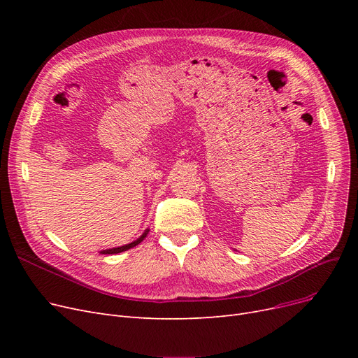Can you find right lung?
Returning <instances> with one entry per match:
<instances>
[{
	"label": "right lung",
	"instance_id": "right-lung-1",
	"mask_svg": "<svg viewBox=\"0 0 358 358\" xmlns=\"http://www.w3.org/2000/svg\"><path fill=\"white\" fill-rule=\"evenodd\" d=\"M149 234V229H145V232L138 238L135 239L134 242L130 243H126V245H122V247H117V248H108V250H103L100 251V254H104V255H113V254H119V252H123V251H127L130 248H135L136 245H139V243L146 238V235Z\"/></svg>",
	"mask_w": 358,
	"mask_h": 358
}]
</instances>
